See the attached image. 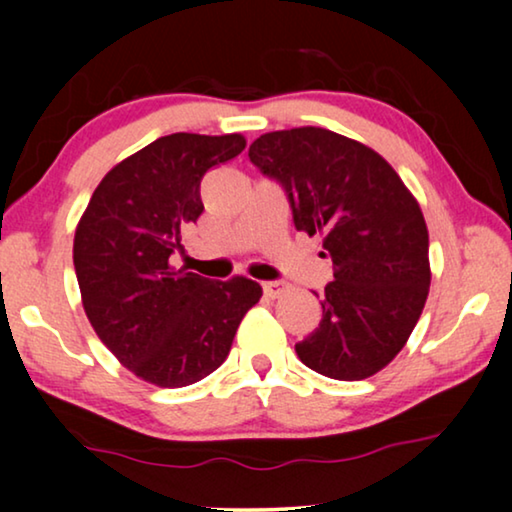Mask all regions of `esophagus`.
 I'll list each match as a JSON object with an SVG mask.
<instances>
[{
    "mask_svg": "<svg viewBox=\"0 0 512 512\" xmlns=\"http://www.w3.org/2000/svg\"><path fill=\"white\" fill-rule=\"evenodd\" d=\"M289 289V284L286 282H265L263 284V291L268 293L270 298H277V296H282V293Z\"/></svg>",
    "mask_w": 512,
    "mask_h": 512,
    "instance_id": "esophagus-1",
    "label": "esophagus"
}]
</instances>
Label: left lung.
Returning a JSON list of instances; mask_svg holds the SVG:
<instances>
[{
  "label": "left lung",
  "mask_w": 512,
  "mask_h": 512,
  "mask_svg": "<svg viewBox=\"0 0 512 512\" xmlns=\"http://www.w3.org/2000/svg\"><path fill=\"white\" fill-rule=\"evenodd\" d=\"M249 160L277 179L293 226L324 237L333 282L298 359L333 380H366L408 342L429 296V230L394 167L366 144L324 128L261 135Z\"/></svg>",
  "instance_id": "8db88e82"
}]
</instances>
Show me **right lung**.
Returning <instances> with one entry per match:
<instances>
[{
	"label": "right lung",
	"mask_w": 512,
	"mask_h": 512,
	"mask_svg": "<svg viewBox=\"0 0 512 512\" xmlns=\"http://www.w3.org/2000/svg\"><path fill=\"white\" fill-rule=\"evenodd\" d=\"M242 135L174 132L132 153L95 188L74 235V270L97 338L144 382L188 387L226 361L244 314L263 296L170 268L202 214L207 170L240 156Z\"/></svg>",
	"instance_id": "right-lung-1"
}]
</instances>
